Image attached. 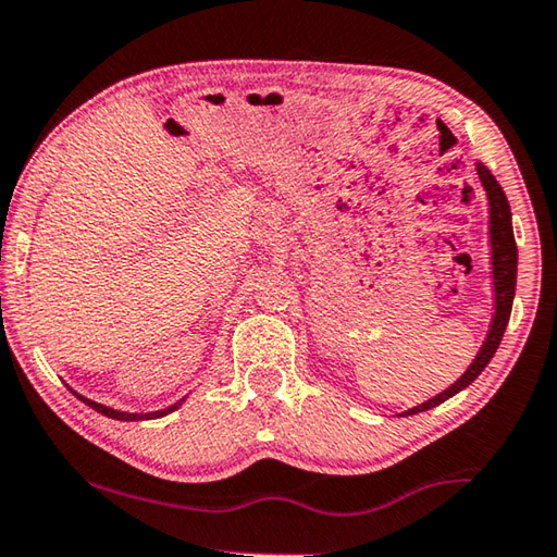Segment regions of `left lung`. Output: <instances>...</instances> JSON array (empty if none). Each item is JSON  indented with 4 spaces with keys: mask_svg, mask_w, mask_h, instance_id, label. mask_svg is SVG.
<instances>
[{
    "mask_svg": "<svg viewBox=\"0 0 557 557\" xmlns=\"http://www.w3.org/2000/svg\"><path fill=\"white\" fill-rule=\"evenodd\" d=\"M479 178L483 183L485 193H488V202H491V247H493V280H496L493 282V285H496V314H493L488 337H485L479 357H475L473 364L466 369V374L458 379L456 384L448 386L446 392L436 394L434 399H429L426 404L413 406V409L404 411L401 417H411V413L434 409V406L444 404L446 399H451L454 394L466 389V386H469L473 379L483 372L485 364L493 359V355H496L498 344L503 339V332H506L508 320H510V307H513V295H516V272H518V247L513 237V225H510V206L498 181L493 178L488 168L481 163H479Z\"/></svg>",
    "mask_w": 557,
    "mask_h": 557,
    "instance_id": "1",
    "label": "left lung"
}]
</instances>
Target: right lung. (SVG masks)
<instances>
[{"label": "right lung", "mask_w": 557, "mask_h": 557, "mask_svg": "<svg viewBox=\"0 0 557 557\" xmlns=\"http://www.w3.org/2000/svg\"><path fill=\"white\" fill-rule=\"evenodd\" d=\"M78 399H82L84 404H88L91 406V409H96L99 413H103V417H109V419H119V421H140V419H158V417H165V413H171V411H175L178 409V406L183 404V401H178V404H173V406H168V409H163V411H153V413H126V411H113V409H109V406H103V404H96V401H91V399H84L82 394H76Z\"/></svg>", "instance_id": "1"}]
</instances>
